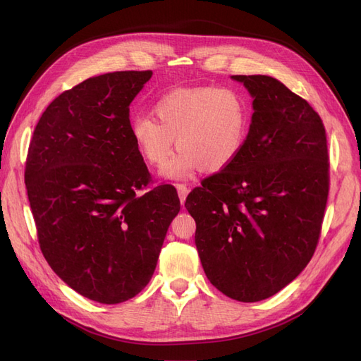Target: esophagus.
I'll use <instances>...</instances> for the list:
<instances>
[{"label": "esophagus", "instance_id": "obj_1", "mask_svg": "<svg viewBox=\"0 0 361 361\" xmlns=\"http://www.w3.org/2000/svg\"><path fill=\"white\" fill-rule=\"evenodd\" d=\"M176 190H178L179 200H180V203L183 204V203H185V199H187V195H188V188H187V185H183V183H176Z\"/></svg>", "mask_w": 361, "mask_h": 361}]
</instances>
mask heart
<instances>
[{
  "mask_svg": "<svg viewBox=\"0 0 361 361\" xmlns=\"http://www.w3.org/2000/svg\"><path fill=\"white\" fill-rule=\"evenodd\" d=\"M155 117L137 116L129 123L134 145L149 166L167 159L176 138L178 154L162 167L171 180H187L199 170L220 173L239 158L250 128V106L231 87L178 89L161 96Z\"/></svg>",
  "mask_w": 361,
  "mask_h": 361,
  "instance_id": "obj_1",
  "label": "heart"
}]
</instances>
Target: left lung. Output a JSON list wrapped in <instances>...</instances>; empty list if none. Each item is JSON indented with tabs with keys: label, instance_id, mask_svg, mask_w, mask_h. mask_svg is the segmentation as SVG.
<instances>
[{
	"label": "left lung",
	"instance_id": "obj_1",
	"mask_svg": "<svg viewBox=\"0 0 361 361\" xmlns=\"http://www.w3.org/2000/svg\"><path fill=\"white\" fill-rule=\"evenodd\" d=\"M253 97L245 146L185 202L204 274L227 297H272L307 267L329 197L325 128L307 101L268 75H233Z\"/></svg>",
	"mask_w": 361,
	"mask_h": 361
}]
</instances>
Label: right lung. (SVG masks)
I'll return each mask as SVG.
<instances>
[{
	"instance_id": "right-lung-1",
	"label": "right lung",
	"mask_w": 361,
	"mask_h": 361,
	"mask_svg": "<svg viewBox=\"0 0 361 361\" xmlns=\"http://www.w3.org/2000/svg\"><path fill=\"white\" fill-rule=\"evenodd\" d=\"M150 71L93 76L61 93L32 134L25 185L43 256L82 297L118 304L150 281L178 192L150 174L129 134V105Z\"/></svg>"
}]
</instances>
